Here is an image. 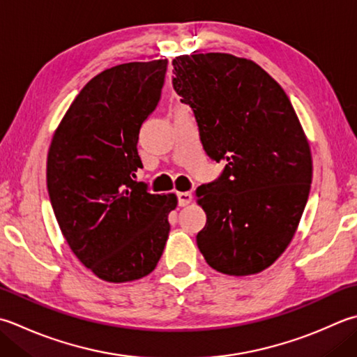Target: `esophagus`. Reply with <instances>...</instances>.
<instances>
[{"mask_svg": "<svg viewBox=\"0 0 357 357\" xmlns=\"http://www.w3.org/2000/svg\"><path fill=\"white\" fill-rule=\"evenodd\" d=\"M192 199H193L192 193H188V192H179L178 193V204L181 207H185V206L190 204Z\"/></svg>", "mask_w": 357, "mask_h": 357, "instance_id": "esophagus-1", "label": "esophagus"}]
</instances>
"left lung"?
Here are the masks:
<instances>
[{
	"label": "left lung",
	"instance_id": "left-lung-1",
	"mask_svg": "<svg viewBox=\"0 0 357 357\" xmlns=\"http://www.w3.org/2000/svg\"><path fill=\"white\" fill-rule=\"evenodd\" d=\"M172 65L202 149L226 164L197 188L207 215L198 248L222 274H257L288 248L308 201L312 160L302 125L283 88L254 61L211 52Z\"/></svg>",
	"mask_w": 357,
	"mask_h": 357
}]
</instances>
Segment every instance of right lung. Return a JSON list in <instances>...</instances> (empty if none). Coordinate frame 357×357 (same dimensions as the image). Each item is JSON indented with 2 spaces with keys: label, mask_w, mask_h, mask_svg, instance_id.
Instances as JSON below:
<instances>
[{
  "label": "right lung",
  "mask_w": 357,
  "mask_h": 357,
  "mask_svg": "<svg viewBox=\"0 0 357 357\" xmlns=\"http://www.w3.org/2000/svg\"><path fill=\"white\" fill-rule=\"evenodd\" d=\"M167 60L135 61L91 79L61 119L47 153V193L75 257L105 282L156 268L169 236L173 193L137 183L139 131L156 109Z\"/></svg>",
  "instance_id": "add662e5"
}]
</instances>
